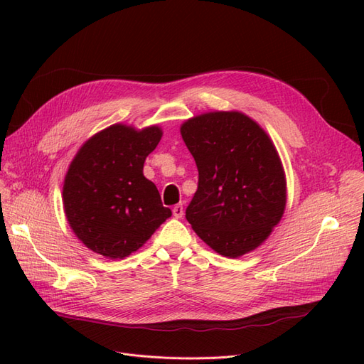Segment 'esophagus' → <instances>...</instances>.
Instances as JSON below:
<instances>
[{
  "label": "esophagus",
  "instance_id": "1",
  "mask_svg": "<svg viewBox=\"0 0 364 364\" xmlns=\"http://www.w3.org/2000/svg\"><path fill=\"white\" fill-rule=\"evenodd\" d=\"M173 215L176 218H181L183 215V205L182 203H178V205L173 206Z\"/></svg>",
  "mask_w": 364,
  "mask_h": 364
}]
</instances>
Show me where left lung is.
Listing matches in <instances>:
<instances>
[{
    "label": "left lung",
    "instance_id": "1",
    "mask_svg": "<svg viewBox=\"0 0 364 364\" xmlns=\"http://www.w3.org/2000/svg\"><path fill=\"white\" fill-rule=\"evenodd\" d=\"M181 134L199 170L185 211L196 234L229 258L258 247L285 208L284 170L266 132L245 114L209 112Z\"/></svg>",
    "mask_w": 364,
    "mask_h": 364
}]
</instances>
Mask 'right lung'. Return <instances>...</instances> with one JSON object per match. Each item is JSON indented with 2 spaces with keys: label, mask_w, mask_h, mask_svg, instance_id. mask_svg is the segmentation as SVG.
<instances>
[{
  "label": "right lung",
  "mask_w": 364,
  "mask_h": 364,
  "mask_svg": "<svg viewBox=\"0 0 364 364\" xmlns=\"http://www.w3.org/2000/svg\"><path fill=\"white\" fill-rule=\"evenodd\" d=\"M162 130L114 124L87 139L63 183V208L86 247L106 258L138 250L171 215L156 185L142 174Z\"/></svg>",
  "instance_id": "add662e5"
}]
</instances>
